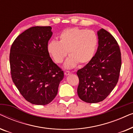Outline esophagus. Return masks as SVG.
Instances as JSON below:
<instances>
[{
    "label": "esophagus",
    "instance_id": "1",
    "mask_svg": "<svg viewBox=\"0 0 133 133\" xmlns=\"http://www.w3.org/2000/svg\"><path fill=\"white\" fill-rule=\"evenodd\" d=\"M71 74V72L70 71H65V74L66 76H68V75H70V74Z\"/></svg>",
    "mask_w": 133,
    "mask_h": 133
}]
</instances>
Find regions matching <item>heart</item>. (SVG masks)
<instances>
[{
  "label": "heart",
  "mask_w": 133,
  "mask_h": 133,
  "mask_svg": "<svg viewBox=\"0 0 133 133\" xmlns=\"http://www.w3.org/2000/svg\"><path fill=\"white\" fill-rule=\"evenodd\" d=\"M98 44V38L93 31L79 28L63 30L59 35V41H51L48 45V51L57 63L63 62L66 68H71L77 63L85 65L92 59Z\"/></svg>",
  "instance_id": "1"
}]
</instances>
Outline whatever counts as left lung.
I'll return each instance as SVG.
<instances>
[{
    "label": "left lung",
    "mask_w": 133,
    "mask_h": 133,
    "mask_svg": "<svg viewBox=\"0 0 133 133\" xmlns=\"http://www.w3.org/2000/svg\"><path fill=\"white\" fill-rule=\"evenodd\" d=\"M99 46L92 59L77 71V94L87 103L106 99L117 84L122 59L120 47L113 36L104 29L97 32Z\"/></svg>",
    "instance_id": "1"
}]
</instances>
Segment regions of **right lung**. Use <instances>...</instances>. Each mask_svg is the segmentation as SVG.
Here are the masks:
<instances>
[{
  "mask_svg": "<svg viewBox=\"0 0 133 133\" xmlns=\"http://www.w3.org/2000/svg\"><path fill=\"white\" fill-rule=\"evenodd\" d=\"M51 30L49 26L30 28L16 37L10 49L12 82L25 100L34 105L50 103L64 76L48 51Z\"/></svg>",
  "mask_w": 133,
  "mask_h": 133,
  "instance_id": "obj_1",
  "label": "right lung"
}]
</instances>
